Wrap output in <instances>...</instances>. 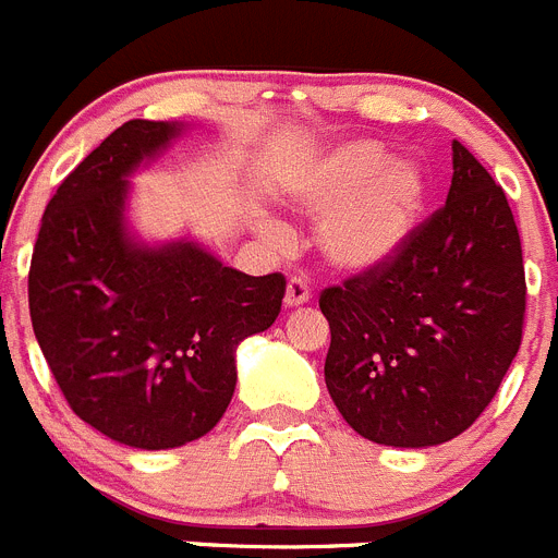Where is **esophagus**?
Listing matches in <instances>:
<instances>
[{
    "mask_svg": "<svg viewBox=\"0 0 558 558\" xmlns=\"http://www.w3.org/2000/svg\"><path fill=\"white\" fill-rule=\"evenodd\" d=\"M311 300V286L303 278H291L286 286V305L289 308H298V305L308 303Z\"/></svg>",
    "mask_w": 558,
    "mask_h": 558,
    "instance_id": "obj_1",
    "label": "esophagus"
}]
</instances>
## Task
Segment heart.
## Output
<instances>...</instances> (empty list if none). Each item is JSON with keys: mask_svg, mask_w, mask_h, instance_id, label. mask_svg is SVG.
<instances>
[{"mask_svg": "<svg viewBox=\"0 0 558 558\" xmlns=\"http://www.w3.org/2000/svg\"><path fill=\"white\" fill-rule=\"evenodd\" d=\"M298 199L328 214L319 242L336 267L364 272L409 242L425 203V178L414 160H386L378 142H348L311 163Z\"/></svg>", "mask_w": 558, "mask_h": 558, "instance_id": "heart-1", "label": "heart"}]
</instances>
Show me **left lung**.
Masks as SVG:
<instances>
[{
  "mask_svg": "<svg viewBox=\"0 0 558 558\" xmlns=\"http://www.w3.org/2000/svg\"><path fill=\"white\" fill-rule=\"evenodd\" d=\"M325 384L364 439L428 448L492 403L523 341L525 267L504 189L453 142L448 203L395 258L319 294Z\"/></svg>",
  "mask_w": 558,
  "mask_h": 558,
  "instance_id": "1",
  "label": "left lung"
}]
</instances>
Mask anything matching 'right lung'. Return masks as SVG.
Returning <instances> with one entry per match:
<instances>
[{
	"label": "right lung",
	"instance_id": "1",
	"mask_svg": "<svg viewBox=\"0 0 558 558\" xmlns=\"http://www.w3.org/2000/svg\"><path fill=\"white\" fill-rule=\"evenodd\" d=\"M180 124L133 119L58 185L29 260L35 339L74 414L142 450L180 448L222 420L235 348L278 319L280 272L253 278L192 242L124 233L128 174Z\"/></svg>",
	"mask_w": 558,
	"mask_h": 558
}]
</instances>
